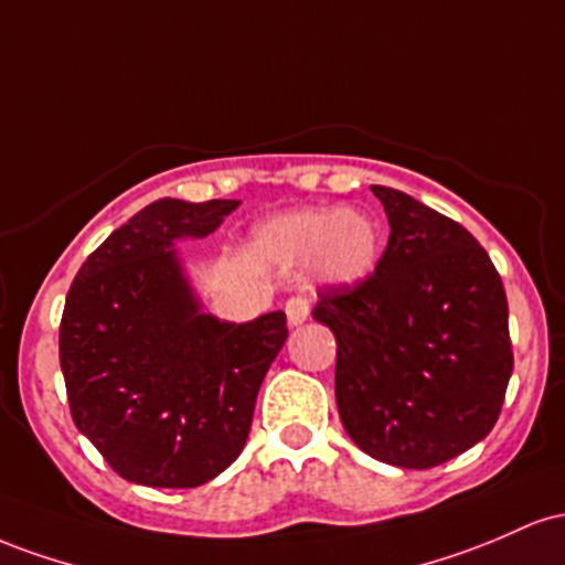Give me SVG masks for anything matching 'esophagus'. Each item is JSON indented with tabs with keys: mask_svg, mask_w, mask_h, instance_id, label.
Returning <instances> with one entry per match:
<instances>
[{
	"mask_svg": "<svg viewBox=\"0 0 565 565\" xmlns=\"http://www.w3.org/2000/svg\"><path fill=\"white\" fill-rule=\"evenodd\" d=\"M285 315H288L290 326H301V322L309 320V301L303 296H290L285 301Z\"/></svg>",
	"mask_w": 565,
	"mask_h": 565,
	"instance_id": "esophagus-1",
	"label": "esophagus"
}]
</instances>
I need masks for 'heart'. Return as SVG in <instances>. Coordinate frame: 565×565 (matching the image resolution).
Masks as SVG:
<instances>
[{
	"mask_svg": "<svg viewBox=\"0 0 565 565\" xmlns=\"http://www.w3.org/2000/svg\"><path fill=\"white\" fill-rule=\"evenodd\" d=\"M253 250L285 269L315 258L322 282L354 285L379 262V230L360 211H294L258 226Z\"/></svg>",
	"mask_w": 565,
	"mask_h": 565,
	"instance_id": "heart-1",
	"label": "heart"
}]
</instances>
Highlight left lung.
I'll return each instance as SVG.
<instances>
[{"instance_id":"8db88e82","label":"left lung","mask_w":565,"mask_h":565,"mask_svg":"<svg viewBox=\"0 0 565 565\" xmlns=\"http://www.w3.org/2000/svg\"><path fill=\"white\" fill-rule=\"evenodd\" d=\"M390 218L376 271L328 285L312 317L335 335V405L354 446L429 470L491 433L512 376L502 277L448 215L371 186Z\"/></svg>"}]
</instances>
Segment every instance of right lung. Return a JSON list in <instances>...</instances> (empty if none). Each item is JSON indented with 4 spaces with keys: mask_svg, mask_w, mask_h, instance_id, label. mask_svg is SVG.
<instances>
[{
    "mask_svg": "<svg viewBox=\"0 0 565 565\" xmlns=\"http://www.w3.org/2000/svg\"><path fill=\"white\" fill-rule=\"evenodd\" d=\"M239 200H157L95 248L68 288L61 371L77 429L119 478L194 488L237 459L285 312H200L173 243L207 237Z\"/></svg>",
    "mask_w": 565,
    "mask_h": 565,
    "instance_id": "obj_1",
    "label": "right lung"
}]
</instances>
